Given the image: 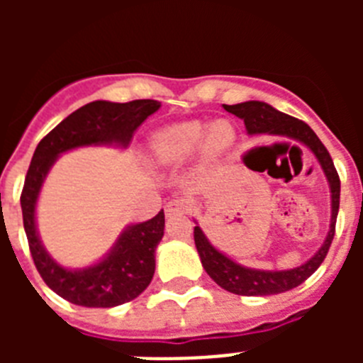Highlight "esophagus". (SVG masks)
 <instances>
[{
	"instance_id": "1",
	"label": "esophagus",
	"mask_w": 363,
	"mask_h": 363,
	"mask_svg": "<svg viewBox=\"0 0 363 363\" xmlns=\"http://www.w3.org/2000/svg\"><path fill=\"white\" fill-rule=\"evenodd\" d=\"M189 211V201L184 198H176L165 205V214L169 218L178 216V214H185Z\"/></svg>"
}]
</instances>
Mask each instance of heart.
<instances>
[{
	"label": "heart",
	"instance_id": "b5f03b06",
	"mask_svg": "<svg viewBox=\"0 0 363 363\" xmlns=\"http://www.w3.org/2000/svg\"><path fill=\"white\" fill-rule=\"evenodd\" d=\"M234 136L236 134L229 121H214L207 130L198 121H185L160 130L152 138V147L154 152L162 160L178 162L191 156L198 149L201 140H203L205 152L209 156H216L233 145Z\"/></svg>",
	"mask_w": 363,
	"mask_h": 363
}]
</instances>
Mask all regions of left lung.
Wrapping results in <instances>:
<instances>
[{
  "instance_id": "8db88e82",
  "label": "left lung",
  "mask_w": 363,
  "mask_h": 363,
  "mask_svg": "<svg viewBox=\"0 0 363 363\" xmlns=\"http://www.w3.org/2000/svg\"><path fill=\"white\" fill-rule=\"evenodd\" d=\"M227 112L234 116L242 118L245 121L247 133L249 134H280V136L294 138L303 145L309 147L318 158L323 172H325L329 185H331L333 194V216H331V229L327 234L325 242L320 247V251L306 262L303 265L289 271H255V269H247L242 265L234 264L233 259L218 252L209 240L205 238L200 227H194V243H196L198 255L201 258V265L207 271L211 278L220 285L221 289L229 291L234 294H242V296H262V294H278L284 291H289L298 287L300 284L307 280L316 269L322 265L325 259L329 247H331L333 238H335L336 230V216L340 209V176L335 169L331 154L325 149L320 138L314 134L306 121L298 120V118L284 114V112L272 108L271 105L264 101H245V104L236 105H223Z\"/></svg>"
}]
</instances>
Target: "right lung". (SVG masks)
<instances>
[{
    "label": "right lung",
    "instance_id": "add662e5",
    "mask_svg": "<svg viewBox=\"0 0 363 363\" xmlns=\"http://www.w3.org/2000/svg\"><path fill=\"white\" fill-rule=\"evenodd\" d=\"M160 108L156 99L127 104L92 101L74 111L38 143L21 191L23 227L32 259L50 289L70 303L83 307H114L134 300L149 287L154 277V251L165 229V214L129 227L111 255L83 271L63 269L45 252L34 223L38 192L57 154L92 143L129 145L134 130Z\"/></svg>",
    "mask_w": 363,
    "mask_h": 363
}]
</instances>
